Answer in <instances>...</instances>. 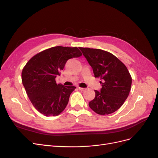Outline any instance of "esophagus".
Instances as JSON below:
<instances>
[{"label": "esophagus", "instance_id": "34e87169", "mask_svg": "<svg viewBox=\"0 0 158 158\" xmlns=\"http://www.w3.org/2000/svg\"><path fill=\"white\" fill-rule=\"evenodd\" d=\"M78 89H79L80 91H82V92H84V91H85V88H80V87H78Z\"/></svg>", "mask_w": 158, "mask_h": 158}]
</instances>
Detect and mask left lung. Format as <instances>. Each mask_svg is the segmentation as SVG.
Here are the masks:
<instances>
[{
    "label": "left lung",
    "instance_id": "left-lung-1",
    "mask_svg": "<svg viewBox=\"0 0 158 158\" xmlns=\"http://www.w3.org/2000/svg\"><path fill=\"white\" fill-rule=\"evenodd\" d=\"M92 66L95 78H100L102 89L95 90L89 106L99 114H109L120 108L128 96L132 78L122 62L111 52L98 49L80 47Z\"/></svg>",
    "mask_w": 158,
    "mask_h": 158
}]
</instances>
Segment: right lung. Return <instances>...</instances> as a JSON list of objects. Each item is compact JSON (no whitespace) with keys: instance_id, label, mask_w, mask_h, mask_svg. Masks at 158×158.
<instances>
[{"instance_id":"add662e5","label":"right lung","mask_w":158,"mask_h":158,"mask_svg":"<svg viewBox=\"0 0 158 158\" xmlns=\"http://www.w3.org/2000/svg\"><path fill=\"white\" fill-rule=\"evenodd\" d=\"M77 47L56 46L43 51L26 63L22 80L33 106L44 115L57 116L64 111L75 86L57 84L56 76L69 59L82 56Z\"/></svg>"}]
</instances>
